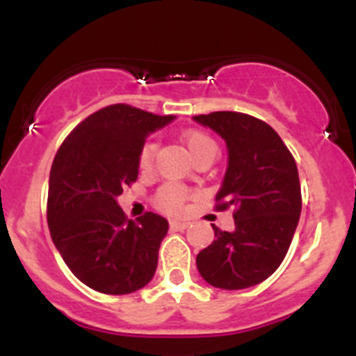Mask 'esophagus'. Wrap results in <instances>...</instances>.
Segmentation results:
<instances>
[{
	"label": "esophagus",
	"instance_id": "obj_1",
	"mask_svg": "<svg viewBox=\"0 0 356 356\" xmlns=\"http://www.w3.org/2000/svg\"><path fill=\"white\" fill-rule=\"evenodd\" d=\"M170 226L177 231H184V229H188L189 222H184V220H172Z\"/></svg>",
	"mask_w": 356,
	"mask_h": 356
}]
</instances>
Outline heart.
<instances>
[{"label": "heart", "mask_w": 356, "mask_h": 356, "mask_svg": "<svg viewBox=\"0 0 356 356\" xmlns=\"http://www.w3.org/2000/svg\"><path fill=\"white\" fill-rule=\"evenodd\" d=\"M182 143H184L186 151H188L189 156L193 158V161H195L196 158L203 156V154L216 153L217 149L216 143H213L207 134L198 132V130H191V132L184 134V136H182ZM154 151H156L154 143L144 144L143 149H140L139 153L140 170H149L151 165H153ZM184 200V189L177 188V186H165L160 191V195H158V205L163 210H167V212H177V210H181Z\"/></svg>", "instance_id": "1"}]
</instances>
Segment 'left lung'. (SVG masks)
Masks as SVG:
<instances>
[{"label": "left lung", "mask_w": 356, "mask_h": 356, "mask_svg": "<svg viewBox=\"0 0 356 356\" xmlns=\"http://www.w3.org/2000/svg\"><path fill=\"white\" fill-rule=\"evenodd\" d=\"M226 143L227 168L217 209H234V229L212 224L216 240L196 255L209 285L224 291L254 287L284 261L301 216L298 165L268 123L234 111L195 116Z\"/></svg>", "instance_id": "1"}]
</instances>
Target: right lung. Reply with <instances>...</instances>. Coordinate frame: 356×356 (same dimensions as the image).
<instances>
[{
    "label": "right lung",
    "instance_id": "1",
    "mask_svg": "<svg viewBox=\"0 0 356 356\" xmlns=\"http://www.w3.org/2000/svg\"><path fill=\"white\" fill-rule=\"evenodd\" d=\"M127 104L83 120L58 147L48 181V227L78 280L102 294H132L154 277L168 220L127 219L118 196L137 181L147 136L172 123Z\"/></svg>",
    "mask_w": 356,
    "mask_h": 356
}]
</instances>
